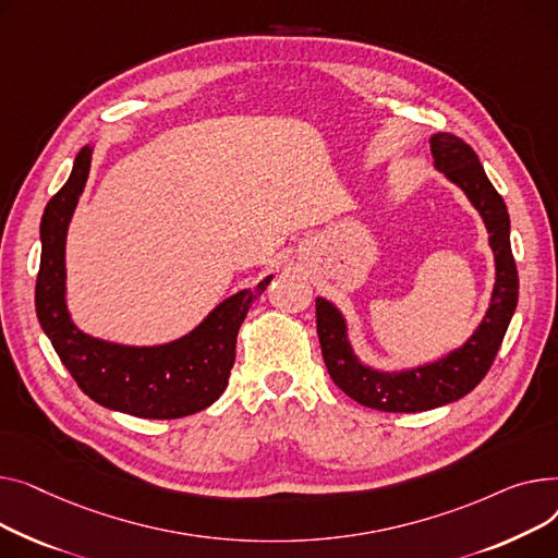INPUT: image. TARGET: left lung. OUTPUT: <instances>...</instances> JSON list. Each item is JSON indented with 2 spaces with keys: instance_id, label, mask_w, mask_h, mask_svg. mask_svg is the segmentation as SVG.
Here are the masks:
<instances>
[{
  "instance_id": "1",
  "label": "left lung",
  "mask_w": 558,
  "mask_h": 558,
  "mask_svg": "<svg viewBox=\"0 0 558 558\" xmlns=\"http://www.w3.org/2000/svg\"><path fill=\"white\" fill-rule=\"evenodd\" d=\"M435 169L460 186L480 211L488 245L496 256V283L486 315L473 336L448 355L401 372H380L353 353L347 319L324 298L315 302L317 336L326 369L347 397L380 412H423L466 397L496 360L518 304V270L509 243V211L502 195L488 182L475 150L460 137H430Z\"/></svg>"
}]
</instances>
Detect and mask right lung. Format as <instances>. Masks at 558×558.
<instances>
[{
  "instance_id": "obj_1",
  "label": "right lung",
  "mask_w": 558,
  "mask_h": 558,
  "mask_svg": "<svg viewBox=\"0 0 558 558\" xmlns=\"http://www.w3.org/2000/svg\"><path fill=\"white\" fill-rule=\"evenodd\" d=\"M89 163L92 146H83L70 180L43 214L36 281V313L43 331L83 395L98 405L140 418H180L201 412L225 391L241 324L272 275L227 298L191 333L167 344L130 347L83 333L64 300V243Z\"/></svg>"
}]
</instances>
